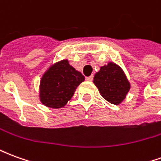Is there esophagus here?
Listing matches in <instances>:
<instances>
[{
  "label": "esophagus",
  "mask_w": 161,
  "mask_h": 161,
  "mask_svg": "<svg viewBox=\"0 0 161 161\" xmlns=\"http://www.w3.org/2000/svg\"><path fill=\"white\" fill-rule=\"evenodd\" d=\"M86 80L90 81V82H91V81H92L93 80V76L91 75V76H90V77H86Z\"/></svg>",
  "instance_id": "esophagus-1"
}]
</instances>
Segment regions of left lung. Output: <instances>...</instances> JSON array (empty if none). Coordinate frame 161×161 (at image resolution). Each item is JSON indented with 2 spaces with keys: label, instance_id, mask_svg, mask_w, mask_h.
<instances>
[{
  "label": "left lung",
  "instance_id": "1",
  "mask_svg": "<svg viewBox=\"0 0 161 161\" xmlns=\"http://www.w3.org/2000/svg\"><path fill=\"white\" fill-rule=\"evenodd\" d=\"M93 83L102 97L115 105L124 101L131 87L124 70L114 62H108V64L100 67L95 74Z\"/></svg>",
  "mask_w": 161,
  "mask_h": 161
}]
</instances>
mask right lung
Instances as JSON below:
<instances>
[{"label":"right lung","instance_id":"obj_1","mask_svg":"<svg viewBox=\"0 0 161 161\" xmlns=\"http://www.w3.org/2000/svg\"><path fill=\"white\" fill-rule=\"evenodd\" d=\"M84 80L85 77L67 58L52 64L40 78V101L47 108H64Z\"/></svg>","mask_w":161,"mask_h":161}]
</instances>
